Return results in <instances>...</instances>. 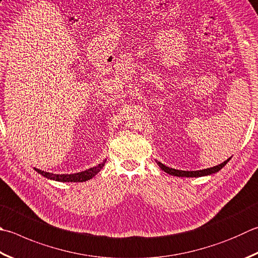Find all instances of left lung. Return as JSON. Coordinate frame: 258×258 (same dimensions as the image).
I'll use <instances>...</instances> for the list:
<instances>
[{"instance_id":"1","label":"left lung","mask_w":258,"mask_h":258,"mask_svg":"<svg viewBox=\"0 0 258 258\" xmlns=\"http://www.w3.org/2000/svg\"><path fill=\"white\" fill-rule=\"evenodd\" d=\"M229 160H230V158H228L223 163L217 165V166L201 169V171H179V169H175V168H171L168 166H165L164 164H162L160 162H157V160H156V163L164 172H166L169 175H174V176H178V177H200V176H206V175H211V174L219 172L220 169L225 166L228 162H229Z\"/></svg>"}]
</instances>
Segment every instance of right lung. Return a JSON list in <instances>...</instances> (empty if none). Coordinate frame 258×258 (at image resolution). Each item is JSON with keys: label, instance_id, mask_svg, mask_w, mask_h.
<instances>
[{"label": "right lung", "instance_id": "1", "mask_svg": "<svg viewBox=\"0 0 258 258\" xmlns=\"http://www.w3.org/2000/svg\"><path fill=\"white\" fill-rule=\"evenodd\" d=\"M106 162V159L103 160V163L99 164L98 166L91 167L86 171L80 172V173H74V174H52L49 172H43L41 169L35 168V171L38 172L40 175H42L43 177H47L49 179H53V181H58V182H85L89 181L92 177H94L96 174H98L102 168H103L104 164Z\"/></svg>", "mask_w": 258, "mask_h": 258}]
</instances>
